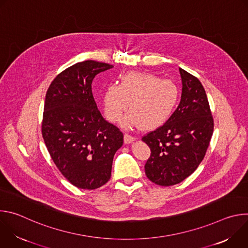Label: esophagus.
I'll return each mask as SVG.
<instances>
[{
    "label": "esophagus",
    "mask_w": 248,
    "mask_h": 248,
    "mask_svg": "<svg viewBox=\"0 0 248 248\" xmlns=\"http://www.w3.org/2000/svg\"><path fill=\"white\" fill-rule=\"evenodd\" d=\"M133 141H135V137H133V136H131L130 134H127V133L124 134V143L125 144H129V143L133 142Z\"/></svg>",
    "instance_id": "1"
}]
</instances>
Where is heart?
<instances>
[{
	"instance_id": "b5f03b06",
	"label": "heart",
	"mask_w": 248,
	"mask_h": 248,
	"mask_svg": "<svg viewBox=\"0 0 248 248\" xmlns=\"http://www.w3.org/2000/svg\"><path fill=\"white\" fill-rule=\"evenodd\" d=\"M181 98L175 82L143 72L122 76L120 84H110L103 94V110L108 121L117 123L126 110L123 125L154 129L164 124L174 112Z\"/></svg>"
}]
</instances>
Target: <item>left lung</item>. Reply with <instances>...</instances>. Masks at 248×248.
I'll return each mask as SVG.
<instances>
[{"label":"left lung","instance_id":"8db88e82","mask_svg":"<svg viewBox=\"0 0 248 248\" xmlns=\"http://www.w3.org/2000/svg\"><path fill=\"white\" fill-rule=\"evenodd\" d=\"M182 98L170 119L142 137L151 150L145 173L154 184L182 183L202 162L213 134L214 121L198 78L180 67Z\"/></svg>","mask_w":248,"mask_h":248}]
</instances>
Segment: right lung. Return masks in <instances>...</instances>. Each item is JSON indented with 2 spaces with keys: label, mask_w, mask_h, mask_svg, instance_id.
Returning a JSON list of instances; mask_svg holds the SVG:
<instances>
[{
  "label": "right lung",
  "mask_w": 248,
  "mask_h": 248,
  "mask_svg": "<svg viewBox=\"0 0 248 248\" xmlns=\"http://www.w3.org/2000/svg\"><path fill=\"white\" fill-rule=\"evenodd\" d=\"M113 65L84 61L67 67L49 86L44 105L42 135L64 178L82 189H96L111 178L113 159L124 134L97 108L91 84Z\"/></svg>",
  "instance_id": "1"
}]
</instances>
